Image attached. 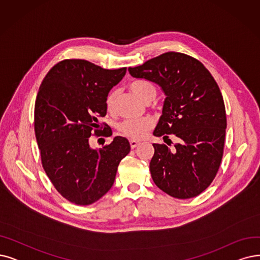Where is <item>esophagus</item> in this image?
I'll return each instance as SVG.
<instances>
[{
    "label": "esophagus",
    "mask_w": 260,
    "mask_h": 260,
    "mask_svg": "<svg viewBox=\"0 0 260 260\" xmlns=\"http://www.w3.org/2000/svg\"><path fill=\"white\" fill-rule=\"evenodd\" d=\"M140 145V142L136 141V140H130V146L131 148H136L137 146H139Z\"/></svg>",
    "instance_id": "34e87169"
}]
</instances>
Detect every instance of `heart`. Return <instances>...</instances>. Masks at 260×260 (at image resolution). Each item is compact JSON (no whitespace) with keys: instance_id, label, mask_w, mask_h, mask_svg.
<instances>
[{"instance_id":"heart-1","label":"heart","mask_w":260,"mask_h":260,"mask_svg":"<svg viewBox=\"0 0 260 260\" xmlns=\"http://www.w3.org/2000/svg\"><path fill=\"white\" fill-rule=\"evenodd\" d=\"M130 90L134 95H137L140 99H142L145 102H149L155 97L157 94V89L152 83L148 81L138 80L130 83L129 85ZM117 97V91L112 90L109 92L106 99V106L108 111H112L114 108V103H115ZM153 126V120L149 116H145L141 118H131L123 120L119 126L118 130L124 137H128L131 139L140 140L146 136V133L149 131V129Z\"/></svg>"}]
</instances>
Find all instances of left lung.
<instances>
[{
    "mask_svg": "<svg viewBox=\"0 0 260 260\" xmlns=\"http://www.w3.org/2000/svg\"><path fill=\"white\" fill-rule=\"evenodd\" d=\"M129 74L158 84L166 96L154 137L175 134L171 149L152 144L149 169L155 185L175 199H192L205 191L223 157L226 113L215 80L200 60L179 52H166Z\"/></svg>",
    "mask_w": 260,
    "mask_h": 260,
    "instance_id": "1",
    "label": "left lung"
}]
</instances>
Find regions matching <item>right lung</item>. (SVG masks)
<instances>
[{
	"mask_svg": "<svg viewBox=\"0 0 260 260\" xmlns=\"http://www.w3.org/2000/svg\"><path fill=\"white\" fill-rule=\"evenodd\" d=\"M126 71V67L110 70L85 59H64L41 82L34 112L41 163L58 193L76 205L101 199L130 151L128 140L121 137L99 149L89 146L91 133L100 132L98 118L107 114V96ZM102 134L112 136L109 129Z\"/></svg>",
	"mask_w": 260,
	"mask_h": 260,
	"instance_id": "obj_1",
	"label": "right lung"
}]
</instances>
